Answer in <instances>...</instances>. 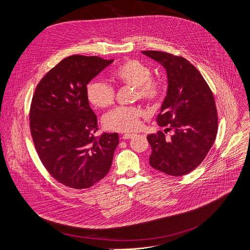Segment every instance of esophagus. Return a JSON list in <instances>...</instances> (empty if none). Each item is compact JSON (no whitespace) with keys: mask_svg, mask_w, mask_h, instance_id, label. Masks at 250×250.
Masks as SVG:
<instances>
[{"mask_svg":"<svg viewBox=\"0 0 250 250\" xmlns=\"http://www.w3.org/2000/svg\"><path fill=\"white\" fill-rule=\"evenodd\" d=\"M135 134L134 133H125L123 135V139H129L131 137H133Z\"/></svg>","mask_w":250,"mask_h":250,"instance_id":"esophagus-1","label":"esophagus"}]
</instances>
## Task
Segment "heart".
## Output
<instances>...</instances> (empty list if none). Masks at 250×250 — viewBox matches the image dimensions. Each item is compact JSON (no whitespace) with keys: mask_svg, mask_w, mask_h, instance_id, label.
Returning <instances> with one entry per match:
<instances>
[{"mask_svg":"<svg viewBox=\"0 0 250 250\" xmlns=\"http://www.w3.org/2000/svg\"><path fill=\"white\" fill-rule=\"evenodd\" d=\"M150 76L151 71L146 64L135 59H127L115 70L113 78L119 83L134 88V99L153 104L160 99L162 88L161 84ZM87 97L97 108L104 109L113 104L115 92L109 84L95 80L87 86ZM141 116L142 111L137 106H119L104 117V125L110 130L130 132L139 127Z\"/></svg>","mask_w":250,"mask_h":250,"instance_id":"b5f03b06","label":"heart"}]
</instances>
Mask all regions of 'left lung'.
<instances>
[{
    "mask_svg": "<svg viewBox=\"0 0 250 250\" xmlns=\"http://www.w3.org/2000/svg\"><path fill=\"white\" fill-rule=\"evenodd\" d=\"M166 70L167 93L157 116L159 126L166 127L147 135L152 152V168L171 176L190 173L205 159L218 131L215 99L207 82L187 59L167 52L141 51ZM172 130L171 138L165 136Z\"/></svg>",
    "mask_w": 250,
    "mask_h": 250,
    "instance_id": "8db88e82",
    "label": "left lung"
}]
</instances>
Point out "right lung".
I'll return each instance as SVG.
<instances>
[{
    "mask_svg": "<svg viewBox=\"0 0 250 250\" xmlns=\"http://www.w3.org/2000/svg\"><path fill=\"white\" fill-rule=\"evenodd\" d=\"M114 59L72 55L42 79L32 98L29 125L39 156L59 183L86 189L108 174L119 134L99 136L87 85Z\"/></svg>",
    "mask_w": 250,
    "mask_h": 250,
    "instance_id": "right-lung-1",
    "label": "right lung"
}]
</instances>
